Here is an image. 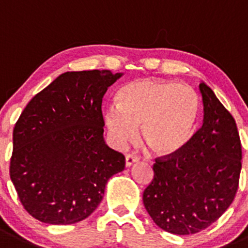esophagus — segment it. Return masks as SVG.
<instances>
[{"label":"esophagus","mask_w":248,"mask_h":248,"mask_svg":"<svg viewBox=\"0 0 248 248\" xmlns=\"http://www.w3.org/2000/svg\"><path fill=\"white\" fill-rule=\"evenodd\" d=\"M138 158L136 155H132V154H128L126 155V160H124V164H126L127 168H129L131 165H133L135 163H137Z\"/></svg>","instance_id":"esophagus-1"}]
</instances>
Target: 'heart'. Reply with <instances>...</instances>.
Here are the masks:
<instances>
[{
	"label": "heart",
	"mask_w": 248,
	"mask_h": 248,
	"mask_svg": "<svg viewBox=\"0 0 248 248\" xmlns=\"http://www.w3.org/2000/svg\"><path fill=\"white\" fill-rule=\"evenodd\" d=\"M116 100L104 112V124L119 148L135 142L142 124L143 142L158 155H171L186 147L200 120V98L186 84L135 80L119 90Z\"/></svg>",
	"instance_id": "heart-1"
}]
</instances>
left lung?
I'll use <instances>...</instances> for the list:
<instances>
[{"label":"left lung","instance_id":"1","mask_svg":"<svg viewBox=\"0 0 248 248\" xmlns=\"http://www.w3.org/2000/svg\"><path fill=\"white\" fill-rule=\"evenodd\" d=\"M203 124L186 147L155 159L143 203L154 223L175 235L200 232L230 207L239 187L241 140L231 113L200 84Z\"/></svg>","mask_w":248,"mask_h":248}]
</instances>
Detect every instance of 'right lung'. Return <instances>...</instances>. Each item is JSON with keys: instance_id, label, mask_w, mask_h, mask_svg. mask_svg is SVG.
<instances>
[{"instance_id": "add662e5", "label": "right lung", "mask_w": 248, "mask_h": 248, "mask_svg": "<svg viewBox=\"0 0 248 248\" xmlns=\"http://www.w3.org/2000/svg\"><path fill=\"white\" fill-rule=\"evenodd\" d=\"M122 73L66 72L28 103L13 129L9 175L24 209L52 225L88 218L124 156L104 140L101 103Z\"/></svg>"}]
</instances>
